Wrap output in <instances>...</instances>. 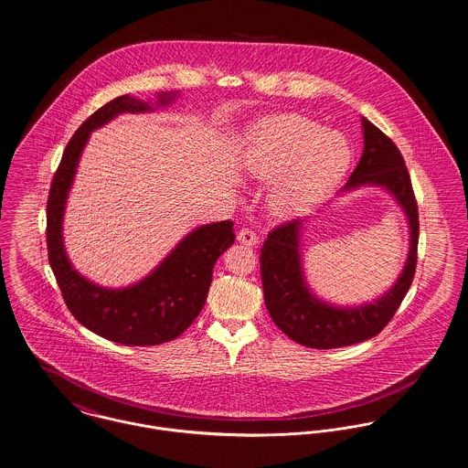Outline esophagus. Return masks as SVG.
<instances>
[{
    "label": "esophagus",
    "mask_w": 468,
    "mask_h": 468,
    "mask_svg": "<svg viewBox=\"0 0 468 468\" xmlns=\"http://www.w3.org/2000/svg\"><path fill=\"white\" fill-rule=\"evenodd\" d=\"M238 241L243 243V245H247V247H252V245L257 243V234H255L252 229H241V230L238 232Z\"/></svg>",
    "instance_id": "esophagus-1"
}]
</instances>
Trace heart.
<instances>
[{
    "mask_svg": "<svg viewBox=\"0 0 468 468\" xmlns=\"http://www.w3.org/2000/svg\"><path fill=\"white\" fill-rule=\"evenodd\" d=\"M350 155V144L340 133L300 114H281L250 130L243 168L254 180L271 182V213L295 218L316 206L340 182Z\"/></svg>",
    "mask_w": 468,
    "mask_h": 468,
    "instance_id": "obj_1",
    "label": "heart"
}]
</instances>
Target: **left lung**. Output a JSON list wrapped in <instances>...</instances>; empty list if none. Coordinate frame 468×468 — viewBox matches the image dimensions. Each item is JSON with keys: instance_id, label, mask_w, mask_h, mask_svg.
Returning <instances> with one entry per match:
<instances>
[{"instance_id": "1", "label": "left lung", "mask_w": 468, "mask_h": 468, "mask_svg": "<svg viewBox=\"0 0 468 468\" xmlns=\"http://www.w3.org/2000/svg\"><path fill=\"white\" fill-rule=\"evenodd\" d=\"M361 159L336 197L361 187L384 189L406 216L408 257L397 281L379 297L357 305H340L318 297L307 282L302 255L307 218L271 230L261 250L264 303L277 327L309 348H338L378 336L406 297L417 268L419 209L406 163L395 143L374 123L361 118Z\"/></svg>"}]
</instances>
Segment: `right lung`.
Wrapping results in <instances>:
<instances>
[{
	"label": "right lung",
	"mask_w": 468,
	"mask_h": 468,
	"mask_svg": "<svg viewBox=\"0 0 468 468\" xmlns=\"http://www.w3.org/2000/svg\"><path fill=\"white\" fill-rule=\"evenodd\" d=\"M176 98L178 90H161L152 100L123 94L98 109L68 143L48 197V259L66 305L89 331L122 345H161L178 338L207 300L214 262L236 239L232 221L200 225L187 232L146 277L125 288L92 282L73 268L66 252L64 211L90 132L125 112L165 109Z\"/></svg>",
	"instance_id": "right-lung-1"
}]
</instances>
